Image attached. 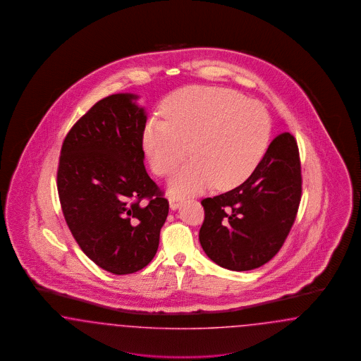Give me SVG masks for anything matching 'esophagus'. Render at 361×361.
Returning <instances> with one entry per match:
<instances>
[{
	"label": "esophagus",
	"instance_id": "obj_1",
	"mask_svg": "<svg viewBox=\"0 0 361 361\" xmlns=\"http://www.w3.org/2000/svg\"><path fill=\"white\" fill-rule=\"evenodd\" d=\"M180 202H181V199H180L178 196H174V195H171V196H169V205H171V209L176 211V209L180 207Z\"/></svg>",
	"mask_w": 361,
	"mask_h": 361
}]
</instances>
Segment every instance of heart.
Returning a JSON list of instances; mask_svg holds the SVG:
<instances>
[{
  "mask_svg": "<svg viewBox=\"0 0 361 361\" xmlns=\"http://www.w3.org/2000/svg\"><path fill=\"white\" fill-rule=\"evenodd\" d=\"M167 118H152L144 131V147L152 169L166 176L193 159L171 178L177 195L197 193L212 185L221 190L240 185L263 157L271 122L258 102L224 87H189L164 106Z\"/></svg>",
  "mask_w": 361,
  "mask_h": 361,
  "instance_id": "b5f03b06",
  "label": "heart"
}]
</instances>
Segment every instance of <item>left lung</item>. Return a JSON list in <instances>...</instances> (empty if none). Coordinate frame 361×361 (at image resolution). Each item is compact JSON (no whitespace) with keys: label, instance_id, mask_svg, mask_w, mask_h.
<instances>
[{"label":"left lung","instance_id":"left-lung-1","mask_svg":"<svg viewBox=\"0 0 361 361\" xmlns=\"http://www.w3.org/2000/svg\"><path fill=\"white\" fill-rule=\"evenodd\" d=\"M302 193L295 138L276 135L239 187L202 200L199 239L209 259L232 271L258 269L275 257L291 230Z\"/></svg>","mask_w":361,"mask_h":361}]
</instances>
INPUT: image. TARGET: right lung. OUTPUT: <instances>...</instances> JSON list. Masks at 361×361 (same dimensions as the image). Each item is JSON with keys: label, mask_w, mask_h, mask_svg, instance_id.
Listing matches in <instances>:
<instances>
[{"label": "right lung", "mask_w": 361, "mask_h": 361, "mask_svg": "<svg viewBox=\"0 0 361 361\" xmlns=\"http://www.w3.org/2000/svg\"><path fill=\"white\" fill-rule=\"evenodd\" d=\"M137 95L97 102L64 138L58 168L61 211L90 259L116 275L154 258L169 202L145 169L146 114Z\"/></svg>", "instance_id": "obj_1"}]
</instances>
